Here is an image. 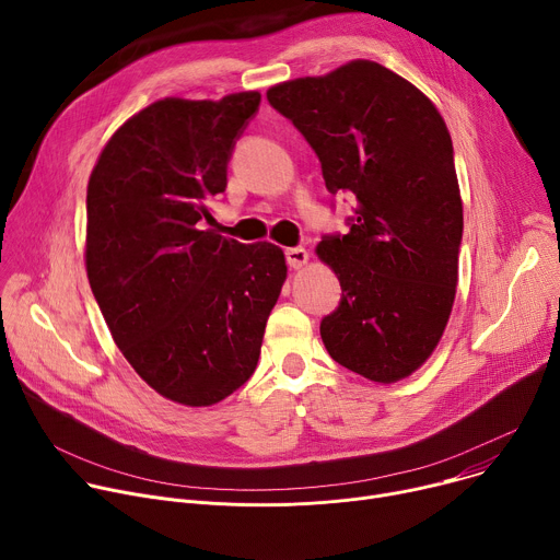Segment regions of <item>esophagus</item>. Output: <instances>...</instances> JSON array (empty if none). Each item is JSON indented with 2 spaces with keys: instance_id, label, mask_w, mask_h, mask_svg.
<instances>
[{
  "instance_id": "esophagus-1",
  "label": "esophagus",
  "mask_w": 560,
  "mask_h": 560,
  "mask_svg": "<svg viewBox=\"0 0 560 560\" xmlns=\"http://www.w3.org/2000/svg\"><path fill=\"white\" fill-rule=\"evenodd\" d=\"M285 259H288V266H290V268L301 270V268L307 264L310 255H307L305 248H288V250H285Z\"/></svg>"
}]
</instances>
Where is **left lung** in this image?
I'll return each mask as SVG.
<instances>
[{"label":"left lung","mask_w":560,"mask_h":560,"mask_svg":"<svg viewBox=\"0 0 560 560\" xmlns=\"http://www.w3.org/2000/svg\"><path fill=\"white\" fill-rule=\"evenodd\" d=\"M307 139L332 195L357 197L350 232L316 255L343 296L322 339L343 368L396 383L436 350L454 305L463 201L447 126L401 74L354 59L268 91Z\"/></svg>","instance_id":"8db88e82"}]
</instances>
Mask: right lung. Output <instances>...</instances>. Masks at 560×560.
<instances>
[{
	"instance_id": "1",
	"label": "right lung",
	"mask_w": 560,
	"mask_h": 560,
	"mask_svg": "<svg viewBox=\"0 0 560 560\" xmlns=\"http://www.w3.org/2000/svg\"><path fill=\"white\" fill-rule=\"evenodd\" d=\"M259 102L257 91L159 100L115 130L89 179L84 259L113 341L156 394L188 408L253 376L288 277L279 246L201 230Z\"/></svg>"
}]
</instances>
